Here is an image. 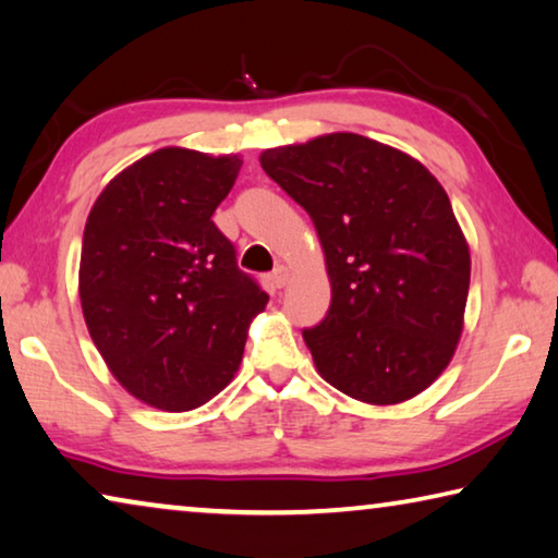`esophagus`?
Here are the masks:
<instances>
[{
    "instance_id": "esophagus-1",
    "label": "esophagus",
    "mask_w": 558,
    "mask_h": 558,
    "mask_svg": "<svg viewBox=\"0 0 558 558\" xmlns=\"http://www.w3.org/2000/svg\"><path fill=\"white\" fill-rule=\"evenodd\" d=\"M288 280H290V270L286 268V265H278V268L272 270L270 282H272V286H276V288H286Z\"/></svg>"
}]
</instances>
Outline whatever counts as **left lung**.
Masks as SVG:
<instances>
[{
  "label": "left lung",
  "mask_w": 558,
  "mask_h": 558,
  "mask_svg": "<svg viewBox=\"0 0 558 558\" xmlns=\"http://www.w3.org/2000/svg\"><path fill=\"white\" fill-rule=\"evenodd\" d=\"M263 171L313 218L330 311L303 338L340 392L369 404L420 395L449 365L470 293V245L439 181L360 134L268 148Z\"/></svg>",
  "instance_id": "1"
}]
</instances>
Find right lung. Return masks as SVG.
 <instances>
[{
  "instance_id": "right-lung-1",
  "label": "right lung",
  "mask_w": 558,
  "mask_h": 558,
  "mask_svg": "<svg viewBox=\"0 0 558 558\" xmlns=\"http://www.w3.org/2000/svg\"><path fill=\"white\" fill-rule=\"evenodd\" d=\"M241 163L158 148L123 168L88 214L78 265L88 335L113 377L158 410H196L223 390L268 305L210 220Z\"/></svg>"
}]
</instances>
